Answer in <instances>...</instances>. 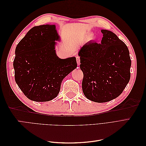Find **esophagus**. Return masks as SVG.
I'll list each match as a JSON object with an SVG mask.
<instances>
[{"label":"esophagus","mask_w":146,"mask_h":146,"mask_svg":"<svg viewBox=\"0 0 146 146\" xmlns=\"http://www.w3.org/2000/svg\"><path fill=\"white\" fill-rule=\"evenodd\" d=\"M76 60H77V64H78V65H80V57L77 56H76Z\"/></svg>","instance_id":"1"}]
</instances>
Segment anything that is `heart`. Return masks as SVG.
Wrapping results in <instances>:
<instances>
[{"label":"heart","instance_id":"1","mask_svg":"<svg viewBox=\"0 0 146 146\" xmlns=\"http://www.w3.org/2000/svg\"><path fill=\"white\" fill-rule=\"evenodd\" d=\"M88 39H94V36H93V35H90L89 36H88Z\"/></svg>","mask_w":146,"mask_h":146}]
</instances>
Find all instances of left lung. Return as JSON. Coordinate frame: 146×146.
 <instances>
[{"label":"left lung","instance_id":"obj_1","mask_svg":"<svg viewBox=\"0 0 146 146\" xmlns=\"http://www.w3.org/2000/svg\"><path fill=\"white\" fill-rule=\"evenodd\" d=\"M101 43L88 42L80 48L82 90L89 100L109 102L120 95L130 78L131 60L125 44L116 34L101 30Z\"/></svg>","mask_w":146,"mask_h":146}]
</instances>
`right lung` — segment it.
<instances>
[{"label":"right lung","mask_w":146,"mask_h":146,"mask_svg":"<svg viewBox=\"0 0 146 146\" xmlns=\"http://www.w3.org/2000/svg\"><path fill=\"white\" fill-rule=\"evenodd\" d=\"M60 36L55 25L31 29L17 45L13 61L15 81L28 99L47 102L58 96L64 78L77 66L76 57L56 54Z\"/></svg>","instance_id":"right-lung-1"}]
</instances>
